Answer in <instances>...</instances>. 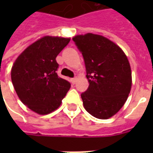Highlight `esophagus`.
Masks as SVG:
<instances>
[{
  "label": "esophagus",
  "instance_id": "34e87169",
  "mask_svg": "<svg viewBox=\"0 0 153 153\" xmlns=\"http://www.w3.org/2000/svg\"><path fill=\"white\" fill-rule=\"evenodd\" d=\"M71 82L73 83V84H75L76 83V77H74V78H71Z\"/></svg>",
  "mask_w": 153,
  "mask_h": 153
}]
</instances>
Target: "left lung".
Wrapping results in <instances>:
<instances>
[{
    "mask_svg": "<svg viewBox=\"0 0 153 153\" xmlns=\"http://www.w3.org/2000/svg\"><path fill=\"white\" fill-rule=\"evenodd\" d=\"M72 40L82 53L89 86L81 94L85 110L99 119L114 116L126 102L132 86L130 65L123 51L100 35L88 33Z\"/></svg>",
    "mask_w": 153,
    "mask_h": 153,
    "instance_id": "8db88e82",
    "label": "left lung"
}]
</instances>
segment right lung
Returning <instances> with one entry per match:
<instances>
[{
    "mask_svg": "<svg viewBox=\"0 0 153 153\" xmlns=\"http://www.w3.org/2000/svg\"><path fill=\"white\" fill-rule=\"evenodd\" d=\"M70 41L49 36L39 39L17 58L12 67L11 78L18 96L38 114L55 111L71 88V83L56 72V57Z\"/></svg>",
    "mask_w": 153,
    "mask_h": 153,
    "instance_id": "right-lung-1",
    "label": "right lung"
}]
</instances>
